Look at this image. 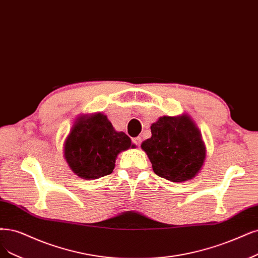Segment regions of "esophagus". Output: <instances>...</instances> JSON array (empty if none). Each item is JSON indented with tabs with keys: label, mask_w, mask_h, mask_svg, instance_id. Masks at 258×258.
<instances>
[{
	"label": "esophagus",
	"mask_w": 258,
	"mask_h": 258,
	"mask_svg": "<svg viewBox=\"0 0 258 258\" xmlns=\"http://www.w3.org/2000/svg\"><path fill=\"white\" fill-rule=\"evenodd\" d=\"M133 142H135V144H136V145L140 146V145H141V143H142V138H141V137H137V138L133 139Z\"/></svg>",
	"instance_id": "obj_1"
}]
</instances>
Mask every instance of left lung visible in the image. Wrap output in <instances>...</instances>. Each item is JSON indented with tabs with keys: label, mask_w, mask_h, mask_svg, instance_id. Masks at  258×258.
I'll return each mask as SVG.
<instances>
[{
	"label": "left lung",
	"mask_w": 258,
	"mask_h": 258,
	"mask_svg": "<svg viewBox=\"0 0 258 258\" xmlns=\"http://www.w3.org/2000/svg\"><path fill=\"white\" fill-rule=\"evenodd\" d=\"M152 137L141 147L154 172L173 182L193 179L204 165L206 146L197 123L188 114L162 116L150 126Z\"/></svg>",
	"instance_id": "8db88e82"
}]
</instances>
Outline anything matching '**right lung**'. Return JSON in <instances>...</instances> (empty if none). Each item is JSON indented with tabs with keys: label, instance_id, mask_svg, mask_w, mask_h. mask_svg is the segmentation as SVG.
Segmentation results:
<instances>
[{
	"label": "right lung",
	"instance_id": "right-lung-1",
	"mask_svg": "<svg viewBox=\"0 0 258 258\" xmlns=\"http://www.w3.org/2000/svg\"><path fill=\"white\" fill-rule=\"evenodd\" d=\"M130 147H136L130 138L115 130L99 112L80 115L65 139L63 152L70 170L91 180L111 174L117 156Z\"/></svg>",
	"mask_w": 258,
	"mask_h": 258
}]
</instances>
